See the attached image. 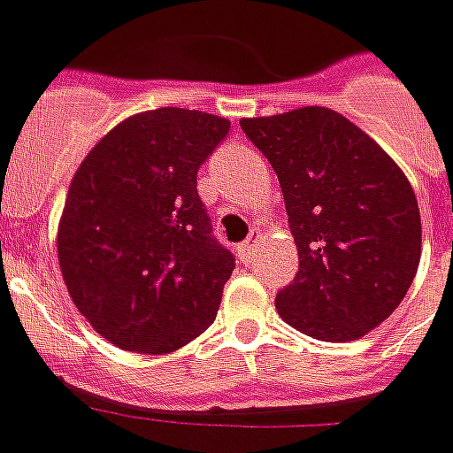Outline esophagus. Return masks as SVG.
Returning <instances> with one entry per match:
<instances>
[{
    "mask_svg": "<svg viewBox=\"0 0 453 453\" xmlns=\"http://www.w3.org/2000/svg\"><path fill=\"white\" fill-rule=\"evenodd\" d=\"M257 244H259V232H252V236H250L247 242H242V244L236 247V252H239V257H242L244 262H250L254 257V252H257Z\"/></svg>",
    "mask_w": 453,
    "mask_h": 453,
    "instance_id": "34e87169",
    "label": "esophagus"
}]
</instances>
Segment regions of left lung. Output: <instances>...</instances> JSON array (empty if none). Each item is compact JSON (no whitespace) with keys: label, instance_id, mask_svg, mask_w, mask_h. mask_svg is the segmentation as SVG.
<instances>
[{"label":"left lung","instance_id":"obj_1","mask_svg":"<svg viewBox=\"0 0 453 453\" xmlns=\"http://www.w3.org/2000/svg\"><path fill=\"white\" fill-rule=\"evenodd\" d=\"M274 168L300 270L277 292L280 318L327 342L391 318L421 259V214L406 173L345 115L322 105L242 118Z\"/></svg>","mask_w":453,"mask_h":453}]
</instances>
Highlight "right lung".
I'll use <instances>...</instances> for the list:
<instances>
[{
	"instance_id": "obj_1",
	"label": "right lung",
	"mask_w": 453,
	"mask_h": 453,
	"mask_svg": "<svg viewBox=\"0 0 453 453\" xmlns=\"http://www.w3.org/2000/svg\"><path fill=\"white\" fill-rule=\"evenodd\" d=\"M221 115L158 108L120 120L75 171L58 226L62 280L113 345L164 356L217 318L234 257L211 236L196 173Z\"/></svg>"
}]
</instances>
